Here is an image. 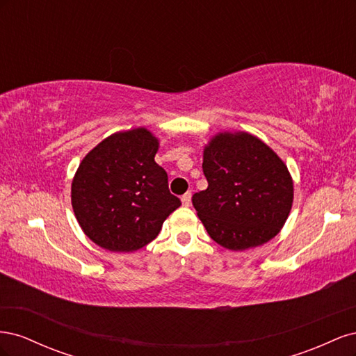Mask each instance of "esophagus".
I'll list each match as a JSON object with an SVG mask.
<instances>
[{
	"instance_id": "1",
	"label": "esophagus",
	"mask_w": 356,
	"mask_h": 356,
	"mask_svg": "<svg viewBox=\"0 0 356 356\" xmlns=\"http://www.w3.org/2000/svg\"><path fill=\"white\" fill-rule=\"evenodd\" d=\"M181 202H182V207H190V203H191V193L187 191L186 195L181 197Z\"/></svg>"
}]
</instances>
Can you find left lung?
<instances>
[{
  "instance_id": "1",
  "label": "left lung",
  "mask_w": 356,
  "mask_h": 356,
  "mask_svg": "<svg viewBox=\"0 0 356 356\" xmlns=\"http://www.w3.org/2000/svg\"><path fill=\"white\" fill-rule=\"evenodd\" d=\"M208 188L193 207L212 241L230 251L260 246L281 232L294 200L284 160L248 132H218L203 148Z\"/></svg>"
}]
</instances>
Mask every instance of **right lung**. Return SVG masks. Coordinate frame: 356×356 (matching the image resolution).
Segmentation results:
<instances>
[{
	"mask_svg": "<svg viewBox=\"0 0 356 356\" xmlns=\"http://www.w3.org/2000/svg\"><path fill=\"white\" fill-rule=\"evenodd\" d=\"M159 139L147 127L115 132L84 156L71 184L74 215L106 251L135 252L157 238L181 207L154 161Z\"/></svg>",
	"mask_w": 356,
	"mask_h": 356,
	"instance_id": "right-lung-1",
	"label": "right lung"
}]
</instances>
